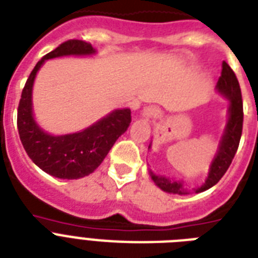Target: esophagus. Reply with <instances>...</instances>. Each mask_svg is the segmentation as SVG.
Returning <instances> with one entry per match:
<instances>
[{
    "label": "esophagus",
    "instance_id": "obj_1",
    "mask_svg": "<svg viewBox=\"0 0 258 258\" xmlns=\"http://www.w3.org/2000/svg\"><path fill=\"white\" fill-rule=\"evenodd\" d=\"M142 115L145 117H147V119H150V117H157L159 116V109H158L157 107L150 105V107H146V108L142 111Z\"/></svg>",
    "mask_w": 258,
    "mask_h": 258
}]
</instances>
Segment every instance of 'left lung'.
Wrapping results in <instances>:
<instances>
[{
    "instance_id": "obj_1",
    "label": "left lung",
    "mask_w": 258,
    "mask_h": 258,
    "mask_svg": "<svg viewBox=\"0 0 258 258\" xmlns=\"http://www.w3.org/2000/svg\"><path fill=\"white\" fill-rule=\"evenodd\" d=\"M217 91L224 95L229 100L228 108V123L225 125L224 135L221 138L218 150L214 159H213L209 175L205 180V183L201 187L194 188L196 192H202L208 188L213 187L218 183V180L224 176L226 170L232 163L233 158L236 155L238 145H240L241 134H242V123H244V109H242V96H241V88L236 74L229 67L226 61L222 62V72L217 83ZM150 149V146H149ZM151 179L155 182L158 187H161L163 191L171 192V194H188L186 188H183V183L180 180H171L166 176L155 175L153 171H150Z\"/></svg>"
}]
</instances>
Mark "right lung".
<instances>
[{
    "mask_svg": "<svg viewBox=\"0 0 258 258\" xmlns=\"http://www.w3.org/2000/svg\"><path fill=\"white\" fill-rule=\"evenodd\" d=\"M96 50L89 42L68 40L36 64L22 89L17 111V128L28 157L42 171L61 179H79L100 166L107 154L131 123V109H115L88 128L54 137L36 123L32 109V89L36 74L45 60L61 56H88Z\"/></svg>",
    "mask_w": 258,
    "mask_h": 258,
    "instance_id": "add662e5",
    "label": "right lung"
}]
</instances>
